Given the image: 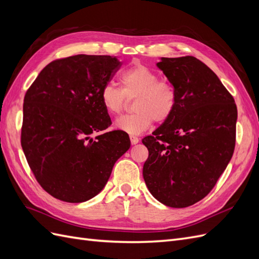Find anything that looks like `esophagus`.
<instances>
[{
  "instance_id": "1",
  "label": "esophagus",
  "mask_w": 259,
  "mask_h": 259,
  "mask_svg": "<svg viewBox=\"0 0 259 259\" xmlns=\"http://www.w3.org/2000/svg\"><path fill=\"white\" fill-rule=\"evenodd\" d=\"M130 139H131L132 145H136V144H138V142H139V138L136 137V136H134V135H131V136H130Z\"/></svg>"
}]
</instances>
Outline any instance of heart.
I'll list each match as a JSON object with an SVG mask.
<instances>
[{
    "instance_id": "obj_1",
    "label": "heart",
    "mask_w": 259,
    "mask_h": 259,
    "mask_svg": "<svg viewBox=\"0 0 259 259\" xmlns=\"http://www.w3.org/2000/svg\"><path fill=\"white\" fill-rule=\"evenodd\" d=\"M122 90L106 84L100 98L109 114L119 115L126 104V97H136L133 114L123 115L115 127L127 134L138 135L151 127L154 120L163 122L170 116L176 104V93L171 84L159 81V75L144 65H136L120 75Z\"/></svg>"
}]
</instances>
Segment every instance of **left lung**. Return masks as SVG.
I'll list each match as a JSON object with an SVG mask.
<instances>
[{"label":"left lung","mask_w":259,"mask_h":259,"mask_svg":"<svg viewBox=\"0 0 259 259\" xmlns=\"http://www.w3.org/2000/svg\"><path fill=\"white\" fill-rule=\"evenodd\" d=\"M173 85L176 104L152 136L143 139L149 156L143 176L162 204L182 208L209 193L230 162L238 110L218 76L195 57L156 62Z\"/></svg>","instance_id":"left-lung-1"}]
</instances>
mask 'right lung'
<instances>
[{
	"label": "right lung",
	"mask_w": 259,
	"mask_h": 259,
	"mask_svg": "<svg viewBox=\"0 0 259 259\" xmlns=\"http://www.w3.org/2000/svg\"><path fill=\"white\" fill-rule=\"evenodd\" d=\"M120 65L106 55L55 60L26 93L21 147L38 184L54 198L91 200L131 147L127 133L105 132L111 119L100 98Z\"/></svg>",
	"instance_id": "add662e5"
}]
</instances>
